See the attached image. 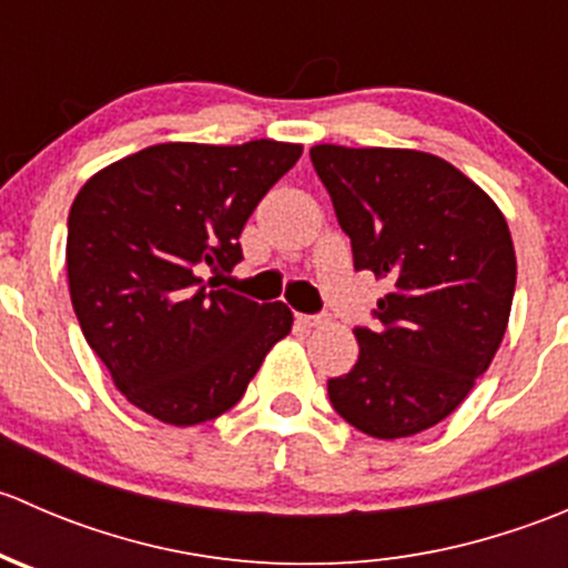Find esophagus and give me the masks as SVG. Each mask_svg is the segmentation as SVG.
<instances>
[{
    "mask_svg": "<svg viewBox=\"0 0 568 568\" xmlns=\"http://www.w3.org/2000/svg\"><path fill=\"white\" fill-rule=\"evenodd\" d=\"M296 321H300L302 326H321L326 324V316H296Z\"/></svg>",
    "mask_w": 568,
    "mask_h": 568,
    "instance_id": "34e87169",
    "label": "esophagus"
}]
</instances>
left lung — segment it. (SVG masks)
Segmentation results:
<instances>
[{
	"label": "left lung",
	"mask_w": 568,
	"mask_h": 568,
	"mask_svg": "<svg viewBox=\"0 0 568 568\" xmlns=\"http://www.w3.org/2000/svg\"><path fill=\"white\" fill-rule=\"evenodd\" d=\"M354 268L387 280L359 359L326 382L376 439L437 426L484 376L511 316L517 255L495 200L445 159L404 148H311Z\"/></svg>",
	"instance_id": "obj_1"
}]
</instances>
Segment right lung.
<instances>
[{"label": "right lung", "instance_id": "1", "mask_svg": "<svg viewBox=\"0 0 568 568\" xmlns=\"http://www.w3.org/2000/svg\"><path fill=\"white\" fill-rule=\"evenodd\" d=\"M302 145L164 142L109 164L68 214L73 313L114 387L156 420L197 426L236 406L291 332L283 302L216 288L263 194Z\"/></svg>", "mask_w": 568, "mask_h": 568}]
</instances>
